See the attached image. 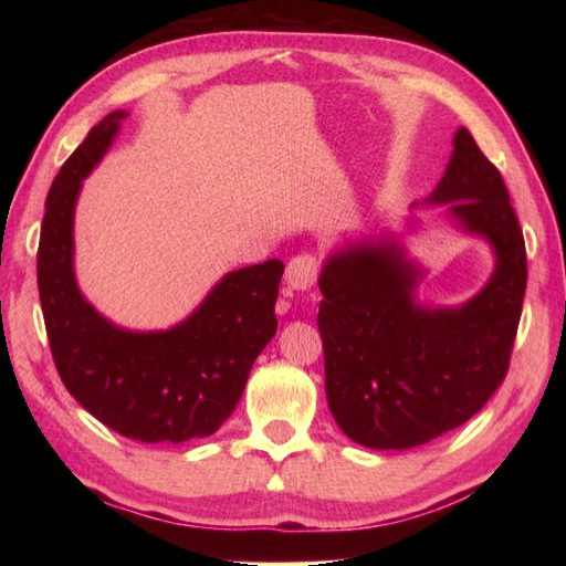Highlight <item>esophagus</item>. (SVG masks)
Segmentation results:
<instances>
[{
    "instance_id": "34e87169",
    "label": "esophagus",
    "mask_w": 566,
    "mask_h": 566,
    "mask_svg": "<svg viewBox=\"0 0 566 566\" xmlns=\"http://www.w3.org/2000/svg\"><path fill=\"white\" fill-rule=\"evenodd\" d=\"M316 276H318V260L314 255H308V252H302V255L292 258L290 264H286L284 280L296 292H308L311 286L316 284Z\"/></svg>"
}]
</instances>
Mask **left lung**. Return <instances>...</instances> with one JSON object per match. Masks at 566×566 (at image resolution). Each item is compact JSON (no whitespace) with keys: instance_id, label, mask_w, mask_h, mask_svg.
<instances>
[{"instance_id":"1","label":"left lung","mask_w":566,"mask_h":566,"mask_svg":"<svg viewBox=\"0 0 566 566\" xmlns=\"http://www.w3.org/2000/svg\"><path fill=\"white\" fill-rule=\"evenodd\" d=\"M426 203L486 238L496 268L462 306H423V272L396 240H359L323 264L318 331L335 423L371 450H408L467 423L509 371L527 262L503 177L467 128Z\"/></svg>"}]
</instances>
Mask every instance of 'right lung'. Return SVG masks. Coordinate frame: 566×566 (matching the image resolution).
<instances>
[{"label":"right lung","mask_w":566,"mask_h":566,"mask_svg":"<svg viewBox=\"0 0 566 566\" xmlns=\"http://www.w3.org/2000/svg\"><path fill=\"white\" fill-rule=\"evenodd\" d=\"M126 116H104L48 191L35 264L43 321L57 375L80 406L124 438L187 442L219 430L243 396L252 363L276 333L284 262L228 272L195 314L167 331L136 333L106 321L77 286L72 223L82 179Z\"/></svg>","instance_id":"right-lung-1"}]
</instances>
